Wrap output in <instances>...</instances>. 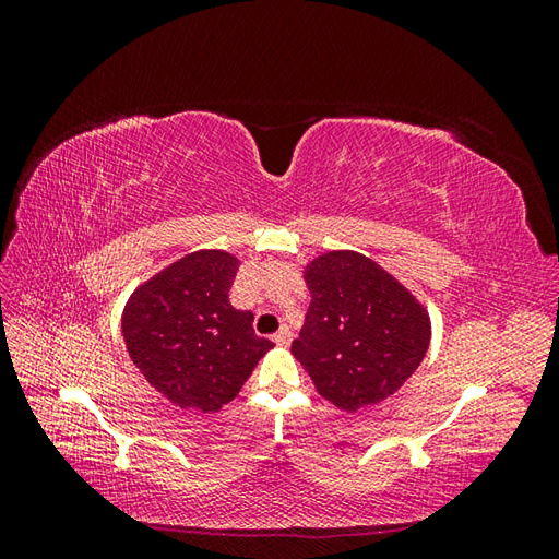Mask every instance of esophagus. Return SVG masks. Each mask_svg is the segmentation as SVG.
Masks as SVG:
<instances>
[{
	"instance_id": "34e87169",
	"label": "esophagus",
	"mask_w": 559,
	"mask_h": 559,
	"mask_svg": "<svg viewBox=\"0 0 559 559\" xmlns=\"http://www.w3.org/2000/svg\"><path fill=\"white\" fill-rule=\"evenodd\" d=\"M292 337H294V335H292V331L286 329V326H282V329L273 335V343H275V345H280V347H286V345L292 343Z\"/></svg>"
}]
</instances>
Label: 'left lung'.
<instances>
[{
  "instance_id": "1",
  "label": "left lung",
  "mask_w": 559,
  "mask_h": 559,
  "mask_svg": "<svg viewBox=\"0 0 559 559\" xmlns=\"http://www.w3.org/2000/svg\"><path fill=\"white\" fill-rule=\"evenodd\" d=\"M312 296L292 354L317 392L357 413L396 394L425 359L431 317L408 286L352 249H329L302 267Z\"/></svg>"
}]
</instances>
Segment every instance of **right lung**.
I'll use <instances>...</instances> for the list:
<instances>
[{
  "label": "right lung",
  "instance_id": "obj_1",
  "mask_svg": "<svg viewBox=\"0 0 559 559\" xmlns=\"http://www.w3.org/2000/svg\"><path fill=\"white\" fill-rule=\"evenodd\" d=\"M238 267L226 249L191 251L142 282L123 308L132 364L181 411H222L273 347L253 333L251 312L230 306Z\"/></svg>",
  "mask_w": 559,
  "mask_h": 559
}]
</instances>
